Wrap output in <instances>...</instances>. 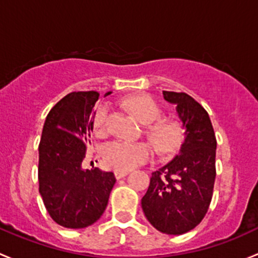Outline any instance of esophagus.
Here are the masks:
<instances>
[{"label":"esophagus","instance_id":"1","mask_svg":"<svg viewBox=\"0 0 258 258\" xmlns=\"http://www.w3.org/2000/svg\"><path fill=\"white\" fill-rule=\"evenodd\" d=\"M129 174V170H115L114 175H115L116 179H121V177L126 176Z\"/></svg>","mask_w":258,"mask_h":258}]
</instances>
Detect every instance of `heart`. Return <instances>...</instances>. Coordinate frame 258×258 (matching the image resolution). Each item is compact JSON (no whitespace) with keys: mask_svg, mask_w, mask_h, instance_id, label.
<instances>
[{"mask_svg":"<svg viewBox=\"0 0 258 258\" xmlns=\"http://www.w3.org/2000/svg\"><path fill=\"white\" fill-rule=\"evenodd\" d=\"M128 107L143 124H148L147 134L155 144L160 154L170 155L177 151L184 140V130L176 120L160 118L161 109L153 98H133L128 102ZM107 105H100L94 114V129L102 133L107 123ZM154 155V148L147 142H123L113 140L103 147V159L105 165L115 170H130L140 164L147 163Z\"/></svg>","mask_w":258,"mask_h":258,"instance_id":"obj_1","label":"heart"}]
</instances>
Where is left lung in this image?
Returning <instances> with one entry per match:
<instances>
[{
  "instance_id": "left-lung-1",
  "label": "left lung",
  "mask_w": 258,
  "mask_h": 258,
  "mask_svg": "<svg viewBox=\"0 0 258 258\" xmlns=\"http://www.w3.org/2000/svg\"><path fill=\"white\" fill-rule=\"evenodd\" d=\"M176 105L185 140L170 163L151 174L142 208L158 231L181 235L203 221L214 191L216 138L208 111L186 93L163 92Z\"/></svg>"
}]
</instances>
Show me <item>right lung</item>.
Here are the masks:
<instances>
[{
    "label": "right lung",
    "instance_id": "right-lung-1",
    "mask_svg": "<svg viewBox=\"0 0 258 258\" xmlns=\"http://www.w3.org/2000/svg\"><path fill=\"white\" fill-rule=\"evenodd\" d=\"M98 98L94 90L72 92L44 121L38 147L39 194L53 221L63 227L84 228L98 221L115 184L113 172L82 168Z\"/></svg>",
    "mask_w": 258,
    "mask_h": 258
}]
</instances>
